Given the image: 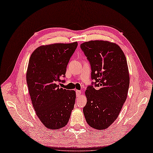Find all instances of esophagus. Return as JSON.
Listing matches in <instances>:
<instances>
[{"instance_id":"34e87169","label":"esophagus","mask_w":153,"mask_h":153,"mask_svg":"<svg viewBox=\"0 0 153 153\" xmlns=\"http://www.w3.org/2000/svg\"><path fill=\"white\" fill-rule=\"evenodd\" d=\"M76 97L80 98L82 95V91L80 90H76Z\"/></svg>"}]
</instances>
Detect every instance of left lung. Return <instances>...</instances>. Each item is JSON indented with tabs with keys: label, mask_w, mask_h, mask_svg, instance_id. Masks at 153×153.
I'll list each match as a JSON object with an SVG mask.
<instances>
[{
	"label": "left lung",
	"mask_w": 153,
	"mask_h": 153,
	"mask_svg": "<svg viewBox=\"0 0 153 153\" xmlns=\"http://www.w3.org/2000/svg\"><path fill=\"white\" fill-rule=\"evenodd\" d=\"M80 48L91 63V77L97 87H87L83 112L91 127L102 130L116 120L126 100L129 85L127 61L119 46L108 41H87Z\"/></svg>",
	"instance_id": "8db88e82"
}]
</instances>
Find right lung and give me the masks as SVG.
Masks as SVG:
<instances>
[{"label":"right lung","instance_id":"add662e5","mask_svg":"<svg viewBox=\"0 0 153 153\" xmlns=\"http://www.w3.org/2000/svg\"><path fill=\"white\" fill-rule=\"evenodd\" d=\"M78 43H53L37 48L30 55L26 79L32 106L41 122L50 129L68 124L76 92L59 87L61 78Z\"/></svg>","mask_w":153,"mask_h":153}]
</instances>
